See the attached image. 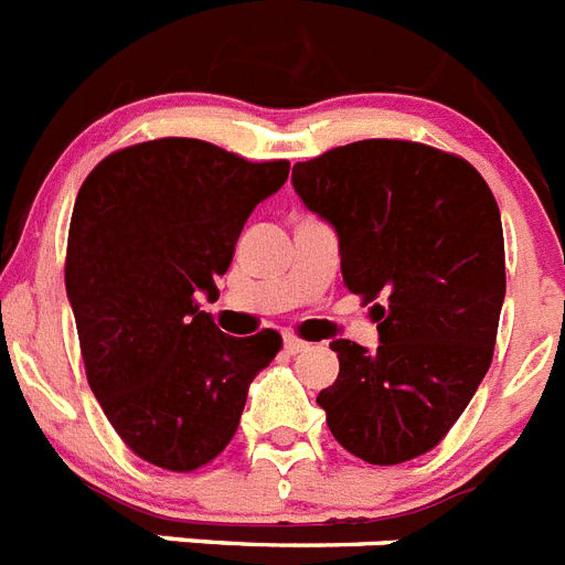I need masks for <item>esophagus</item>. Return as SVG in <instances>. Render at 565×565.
Here are the masks:
<instances>
[{
    "mask_svg": "<svg viewBox=\"0 0 565 565\" xmlns=\"http://www.w3.org/2000/svg\"><path fill=\"white\" fill-rule=\"evenodd\" d=\"M282 349H286L288 354H302V351L308 349V342L297 340L294 334H286V337H282Z\"/></svg>",
    "mask_w": 565,
    "mask_h": 565,
    "instance_id": "esophagus-1",
    "label": "esophagus"
}]
</instances>
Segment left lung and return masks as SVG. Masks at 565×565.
<instances>
[{"label":"left lung","instance_id":"1","mask_svg":"<svg viewBox=\"0 0 565 565\" xmlns=\"http://www.w3.org/2000/svg\"><path fill=\"white\" fill-rule=\"evenodd\" d=\"M337 231L342 282L371 308L374 351L334 340V385L317 403L342 448L397 466L446 437L498 340L505 297L500 209L466 159L403 139H363L291 173Z\"/></svg>","mask_w":565,"mask_h":565}]
</instances>
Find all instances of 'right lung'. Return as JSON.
<instances>
[{
  "mask_svg": "<svg viewBox=\"0 0 565 565\" xmlns=\"http://www.w3.org/2000/svg\"><path fill=\"white\" fill-rule=\"evenodd\" d=\"M288 162L211 142L153 139L105 157L76 194L65 288L85 374L134 455L194 471L231 443L277 331L228 337L196 297H220L234 245Z\"/></svg>",
  "mask_w": 565,
  "mask_h": 565,
  "instance_id": "add662e5",
  "label": "right lung"
}]
</instances>
